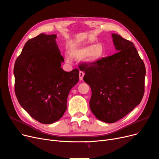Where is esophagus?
Returning <instances> with one entry per match:
<instances>
[{
    "label": "esophagus",
    "instance_id": "obj_1",
    "mask_svg": "<svg viewBox=\"0 0 159 159\" xmlns=\"http://www.w3.org/2000/svg\"><path fill=\"white\" fill-rule=\"evenodd\" d=\"M84 76V73L83 72V71H80V72H79V79H80V80H82L83 79Z\"/></svg>",
    "mask_w": 159,
    "mask_h": 159
}]
</instances>
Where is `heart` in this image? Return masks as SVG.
Here are the masks:
<instances>
[{
	"label": "heart",
	"instance_id": "obj_1",
	"mask_svg": "<svg viewBox=\"0 0 159 159\" xmlns=\"http://www.w3.org/2000/svg\"><path fill=\"white\" fill-rule=\"evenodd\" d=\"M69 53L65 59L70 62L71 57L76 59H83L89 65H94L105 57L106 50L100 43L94 45L87 43H73L69 47Z\"/></svg>",
	"mask_w": 159,
	"mask_h": 159
}]
</instances>
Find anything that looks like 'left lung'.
<instances>
[{
	"label": "left lung",
	"instance_id": "obj_1",
	"mask_svg": "<svg viewBox=\"0 0 159 159\" xmlns=\"http://www.w3.org/2000/svg\"><path fill=\"white\" fill-rule=\"evenodd\" d=\"M117 53L94 65L81 66L91 88L90 107L98 120L114 123L140 104L144 94L145 66L134 44L111 34Z\"/></svg>",
	"mask_w": 159,
	"mask_h": 159
}]
</instances>
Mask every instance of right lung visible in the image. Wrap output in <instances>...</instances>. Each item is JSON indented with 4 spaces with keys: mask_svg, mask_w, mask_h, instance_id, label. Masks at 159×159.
Wrapping results in <instances>:
<instances>
[{
    "mask_svg": "<svg viewBox=\"0 0 159 159\" xmlns=\"http://www.w3.org/2000/svg\"><path fill=\"white\" fill-rule=\"evenodd\" d=\"M57 35L41 34L25 43L14 67L15 94L19 104L34 119L44 124L58 121L66 110L70 89L79 70L66 72Z\"/></svg>",
    "mask_w": 159,
    "mask_h": 159,
    "instance_id": "add662e5",
    "label": "right lung"
}]
</instances>
